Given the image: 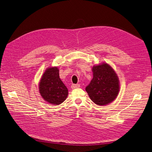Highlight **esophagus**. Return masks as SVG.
Wrapping results in <instances>:
<instances>
[{"label":"esophagus","mask_w":152,"mask_h":152,"mask_svg":"<svg viewBox=\"0 0 152 152\" xmlns=\"http://www.w3.org/2000/svg\"><path fill=\"white\" fill-rule=\"evenodd\" d=\"M80 86L79 84H72V86H71V88L72 89H74V88H79Z\"/></svg>","instance_id":"esophagus-1"}]
</instances>
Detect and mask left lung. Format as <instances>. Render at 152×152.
Instances as JSON below:
<instances>
[{
  "instance_id": "1",
  "label": "left lung",
  "mask_w": 152,
  "mask_h": 152,
  "mask_svg": "<svg viewBox=\"0 0 152 152\" xmlns=\"http://www.w3.org/2000/svg\"><path fill=\"white\" fill-rule=\"evenodd\" d=\"M93 78L86 88L90 99L103 106L112 102L119 93L120 82L117 74L107 63L92 66Z\"/></svg>"
}]
</instances>
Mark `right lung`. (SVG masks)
Here are the masks:
<instances>
[{
    "mask_svg": "<svg viewBox=\"0 0 152 152\" xmlns=\"http://www.w3.org/2000/svg\"><path fill=\"white\" fill-rule=\"evenodd\" d=\"M39 93L43 99L53 105L64 102L68 96V89L59 77L57 66L48 67L39 84Z\"/></svg>",
    "mask_w": 152,
    "mask_h": 152,
    "instance_id": "obj_1",
    "label": "right lung"
}]
</instances>
